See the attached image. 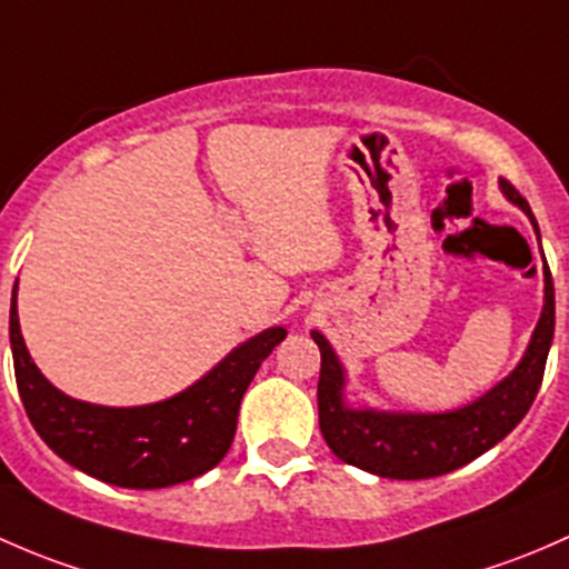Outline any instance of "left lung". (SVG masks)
<instances>
[{
  "instance_id": "left-lung-1",
  "label": "left lung",
  "mask_w": 569,
  "mask_h": 569,
  "mask_svg": "<svg viewBox=\"0 0 569 569\" xmlns=\"http://www.w3.org/2000/svg\"><path fill=\"white\" fill-rule=\"evenodd\" d=\"M499 189L509 202L518 204L529 216L537 241H540V227H537L529 202L507 180H499ZM542 277H546V298H542L540 320H537L523 359L493 389L455 411L419 413L350 406L348 395H345L348 375H345L337 350L331 348L323 333L312 331V339L320 348V432L331 452L339 460L378 473V477L430 479L477 460L501 438H507L540 391L548 350L553 342L556 303L548 266H542Z\"/></svg>"
}]
</instances>
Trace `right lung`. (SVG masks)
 <instances>
[{
	"mask_svg": "<svg viewBox=\"0 0 569 569\" xmlns=\"http://www.w3.org/2000/svg\"><path fill=\"white\" fill-rule=\"evenodd\" d=\"M284 337L282 326L266 328L189 389L150 406L111 408L68 397L38 370L21 337L19 279L10 298V350L29 421L51 452L117 488H169L219 466L236 438L243 391Z\"/></svg>",
	"mask_w": 569,
	"mask_h": 569,
	"instance_id": "add662e5",
	"label": "right lung"
}]
</instances>
